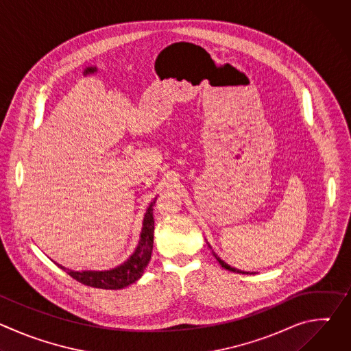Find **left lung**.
<instances>
[{
	"mask_svg": "<svg viewBox=\"0 0 351 351\" xmlns=\"http://www.w3.org/2000/svg\"><path fill=\"white\" fill-rule=\"evenodd\" d=\"M207 244H208V243H207ZM208 247H210V248H213L210 244H208ZM213 254H214V257L217 258V261L221 264V267H222V268H225V269H228V271H232V272H237V274H248V272H243V271H240V269H236V268L230 267L229 264H226L225 261H222V260H221V258H219L214 252H213Z\"/></svg>",
	"mask_w": 351,
	"mask_h": 351,
	"instance_id": "1",
	"label": "left lung"
}]
</instances>
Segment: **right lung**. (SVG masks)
I'll list each match as a JSON object with an SVG mask.
<instances>
[{
	"label": "right lung",
	"instance_id": "obj_1",
	"mask_svg": "<svg viewBox=\"0 0 351 351\" xmlns=\"http://www.w3.org/2000/svg\"><path fill=\"white\" fill-rule=\"evenodd\" d=\"M153 204H156V199L147 207V211L144 214L137 247L129 256V258L123 261L121 265L107 271H73L57 263L56 264L77 282L91 287H97V289L117 290L134 283L143 276L144 269L148 265L153 253V244H154Z\"/></svg>",
	"mask_w": 351,
	"mask_h": 351
}]
</instances>
